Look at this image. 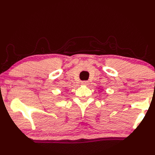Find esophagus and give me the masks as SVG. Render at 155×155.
<instances>
[{
	"instance_id": "34e87169",
	"label": "esophagus",
	"mask_w": 155,
	"mask_h": 155,
	"mask_svg": "<svg viewBox=\"0 0 155 155\" xmlns=\"http://www.w3.org/2000/svg\"><path fill=\"white\" fill-rule=\"evenodd\" d=\"M81 84H82V85H88V81H82V82H81Z\"/></svg>"
}]
</instances>
